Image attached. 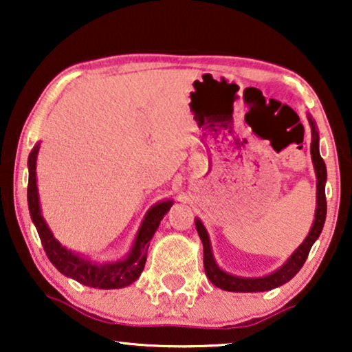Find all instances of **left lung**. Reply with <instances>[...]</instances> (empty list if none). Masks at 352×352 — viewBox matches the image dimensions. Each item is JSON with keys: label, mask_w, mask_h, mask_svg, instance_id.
Segmentation results:
<instances>
[{"label": "left lung", "mask_w": 352, "mask_h": 352, "mask_svg": "<svg viewBox=\"0 0 352 352\" xmlns=\"http://www.w3.org/2000/svg\"><path fill=\"white\" fill-rule=\"evenodd\" d=\"M311 124V157L312 163H314L316 177H317V208H316V219L312 223V228L307 234L300 247H298L290 258L287 259L285 264L282 267H278L277 271L264 277H239L232 276V274L224 272L218 264H216L213 253H211V245L210 237L206 232L205 226L201 224V221L195 219V228L199 232L201 243H204V267L206 277L210 278V282L216 285L221 290L226 292H242V293H252V292H267L272 288H277L292 280L293 277L300 272L302 264L307 259V254L311 252V247L314 242L319 239V235L324 229L325 216H327V200H325V181H327V168L325 162L322 160L320 152H319V133H317L316 122L311 117H307Z\"/></svg>", "instance_id": "obj_1"}]
</instances>
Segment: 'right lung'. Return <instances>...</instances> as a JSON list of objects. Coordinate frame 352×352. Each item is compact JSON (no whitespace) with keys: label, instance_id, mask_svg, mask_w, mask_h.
<instances>
[{"label":"right lung","instance_id":"right-lung-1","mask_svg":"<svg viewBox=\"0 0 352 352\" xmlns=\"http://www.w3.org/2000/svg\"><path fill=\"white\" fill-rule=\"evenodd\" d=\"M38 151H40V144H36L32 148L30 155H28V189H27V200H28V210H30V216L33 224L40 235L43 248L50 258V261L54 264V267L64 276L75 278L76 282L83 283L86 287L93 288H123L131 285L136 278L141 276L147 261V250L148 242H151L153 234L160 221L163 219L168 211H170L173 201H160V204L153 205L147 214L144 216L141 228L138 230L136 239H134V245L131 252L122 261L117 263H105V264H96L88 259L81 258L70 250L57 242L54 235L47 228L46 221L41 216L40 208V197H38V187H36V157Z\"/></svg>","mask_w":352,"mask_h":352}]
</instances>
